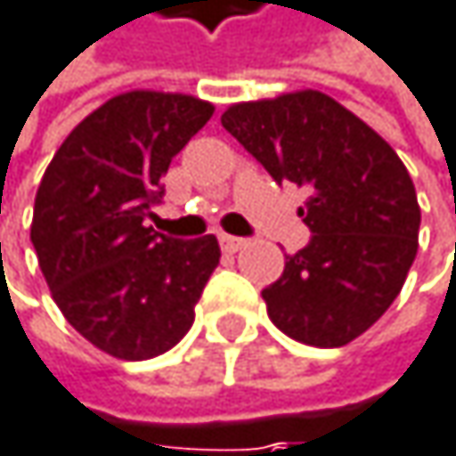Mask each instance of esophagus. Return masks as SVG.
Masks as SVG:
<instances>
[{"label":"esophagus","mask_w":456,"mask_h":456,"mask_svg":"<svg viewBox=\"0 0 456 456\" xmlns=\"http://www.w3.org/2000/svg\"><path fill=\"white\" fill-rule=\"evenodd\" d=\"M220 244L225 252H239L247 247V239H239V236H220Z\"/></svg>","instance_id":"34e87169"}]
</instances>
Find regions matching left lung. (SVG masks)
I'll list each match as a JSON object with an SVG mask.
<instances>
[{"instance_id": "obj_1", "label": "left lung", "mask_w": 456, "mask_h": 456, "mask_svg": "<svg viewBox=\"0 0 456 456\" xmlns=\"http://www.w3.org/2000/svg\"><path fill=\"white\" fill-rule=\"evenodd\" d=\"M223 128L281 185L309 191L312 231L263 290L271 322L333 349L365 333L401 293L419 247V204L397 152L320 91L231 104Z\"/></svg>"}]
</instances>
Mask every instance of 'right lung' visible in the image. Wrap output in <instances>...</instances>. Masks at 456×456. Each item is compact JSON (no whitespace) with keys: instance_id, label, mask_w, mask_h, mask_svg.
Masks as SVG:
<instances>
[{"instance_id":"obj_1","label":"right lung","mask_w":456,"mask_h":456,"mask_svg":"<svg viewBox=\"0 0 456 456\" xmlns=\"http://www.w3.org/2000/svg\"><path fill=\"white\" fill-rule=\"evenodd\" d=\"M212 112L185 94L112 96L45 168L31 220L42 276L67 322L118 360L172 349L220 263L212 233L180 241L147 225L168 163Z\"/></svg>"}]
</instances>
